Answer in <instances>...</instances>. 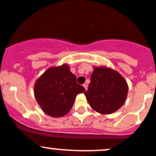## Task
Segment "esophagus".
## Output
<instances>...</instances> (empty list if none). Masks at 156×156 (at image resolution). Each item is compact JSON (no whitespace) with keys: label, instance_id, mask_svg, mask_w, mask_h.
Returning <instances> with one entry per match:
<instances>
[{"label":"esophagus","instance_id":"obj_1","mask_svg":"<svg viewBox=\"0 0 156 156\" xmlns=\"http://www.w3.org/2000/svg\"><path fill=\"white\" fill-rule=\"evenodd\" d=\"M83 87L85 88V90L88 89V85H87V84H84V85H83Z\"/></svg>","mask_w":156,"mask_h":156}]
</instances>
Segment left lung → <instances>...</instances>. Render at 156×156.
<instances>
[{"instance_id": "obj_1", "label": "left lung", "mask_w": 156, "mask_h": 156, "mask_svg": "<svg viewBox=\"0 0 156 156\" xmlns=\"http://www.w3.org/2000/svg\"><path fill=\"white\" fill-rule=\"evenodd\" d=\"M128 88L127 82L118 71L104 66L94 67L88 89L84 94L91 108L108 115L123 105Z\"/></svg>"}]
</instances>
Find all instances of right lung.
Segmentation results:
<instances>
[{"mask_svg": "<svg viewBox=\"0 0 156 156\" xmlns=\"http://www.w3.org/2000/svg\"><path fill=\"white\" fill-rule=\"evenodd\" d=\"M85 91V88L77 83L76 76L66 64L48 68L36 81L34 87L40 107L44 112L54 118L68 114L77 94Z\"/></svg>", "mask_w": 156, "mask_h": 156, "instance_id": "obj_1", "label": "right lung"}]
</instances>
